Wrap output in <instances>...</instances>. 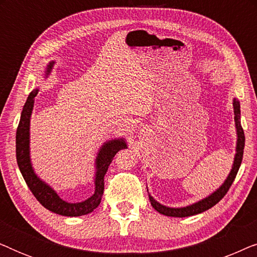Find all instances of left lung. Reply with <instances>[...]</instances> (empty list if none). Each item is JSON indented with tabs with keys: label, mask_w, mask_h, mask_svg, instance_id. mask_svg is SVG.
I'll return each instance as SVG.
<instances>
[{
	"label": "left lung",
	"mask_w": 257,
	"mask_h": 257,
	"mask_svg": "<svg viewBox=\"0 0 257 257\" xmlns=\"http://www.w3.org/2000/svg\"><path fill=\"white\" fill-rule=\"evenodd\" d=\"M233 107H234V120H235V127H236V135H237V140H236V153H235L234 157V163L233 166H231V170L228 174V177L222 185L220 186L219 188L216 189L215 192H213L212 194L206 196L205 199L200 200V201L192 203V205L186 206V207H179V208H173V207H167L161 205L157 201L156 199L153 198L152 195L149 193V198L151 201V205L157 212L166 216H173V217H186V216H192L196 215V214H200L205 210L212 208L213 206H215L217 202L220 201L221 199L223 198L224 195L227 194L228 189L230 188L231 184H233L235 177H236L238 168L241 166L242 163V157H243V149H244V133L243 128L241 126V111H240V101H238L236 98L233 99ZM149 192V189H147Z\"/></svg>",
	"instance_id": "1"
}]
</instances>
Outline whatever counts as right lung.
Returning a JSON list of instances; mask_svg holds the SVG:
<instances>
[{
    "mask_svg": "<svg viewBox=\"0 0 257 257\" xmlns=\"http://www.w3.org/2000/svg\"><path fill=\"white\" fill-rule=\"evenodd\" d=\"M55 62L52 61L45 68V78L50 75ZM38 89L30 92L29 97L24 104L19 127L16 131V159L17 165L26 180L28 187L35 198L45 208L63 216H82L86 215L99 206L101 196L104 193V175L106 174L107 168L110 166L113 157L118 151L126 149V142L124 138L112 139L105 142L98 151L96 157V174H94V193L89 199L82 202H66L59 198V195L51 186L44 182L35 173L30 159V118L33 113L35 97L37 96Z\"/></svg>",
    "mask_w": 257,
    "mask_h": 257,
    "instance_id": "add662e5",
    "label": "right lung"
}]
</instances>
